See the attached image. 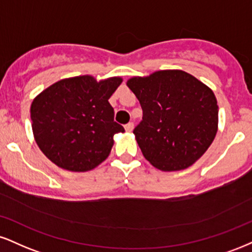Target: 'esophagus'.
<instances>
[{
  "label": "esophagus",
  "instance_id": "obj_1",
  "mask_svg": "<svg viewBox=\"0 0 252 252\" xmlns=\"http://www.w3.org/2000/svg\"><path fill=\"white\" fill-rule=\"evenodd\" d=\"M124 128H126V131H132V129H134V123L132 122H129L128 124H126V126H124Z\"/></svg>",
  "mask_w": 252,
  "mask_h": 252
}]
</instances>
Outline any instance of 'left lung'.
Here are the masks:
<instances>
[{"mask_svg": "<svg viewBox=\"0 0 252 252\" xmlns=\"http://www.w3.org/2000/svg\"><path fill=\"white\" fill-rule=\"evenodd\" d=\"M143 110L135 138L145 159L162 171L189 168L208 150L218 130L213 90L183 70H158L126 81Z\"/></svg>", "mask_w": 252, "mask_h": 252, "instance_id": "obj_1", "label": "left lung"}]
</instances>
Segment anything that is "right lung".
<instances>
[{
	"label": "right lung",
	"instance_id": "obj_1",
	"mask_svg": "<svg viewBox=\"0 0 252 252\" xmlns=\"http://www.w3.org/2000/svg\"><path fill=\"white\" fill-rule=\"evenodd\" d=\"M121 77L96 81L90 75L51 84L30 107L34 138L42 153L64 170L84 172L107 159L114 135L124 132L108 102Z\"/></svg>",
	"mask_w": 252,
	"mask_h": 252
}]
</instances>
